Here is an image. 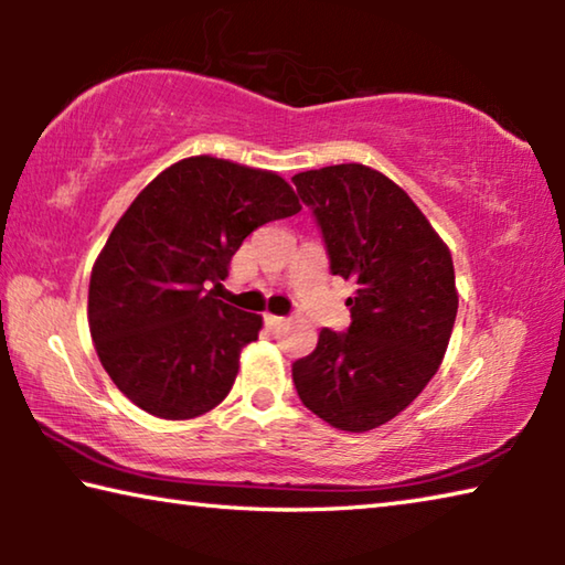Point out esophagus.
<instances>
[{
  "instance_id": "obj_1",
  "label": "esophagus",
  "mask_w": 565,
  "mask_h": 565,
  "mask_svg": "<svg viewBox=\"0 0 565 565\" xmlns=\"http://www.w3.org/2000/svg\"><path fill=\"white\" fill-rule=\"evenodd\" d=\"M264 323H266V329L276 331V329H281V327H284L286 319H284V317H274V313H266V317H264Z\"/></svg>"
}]
</instances>
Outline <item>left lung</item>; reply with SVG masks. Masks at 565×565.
<instances>
[{"instance_id": "left-lung-1", "label": "left lung", "mask_w": 565, "mask_h": 565, "mask_svg": "<svg viewBox=\"0 0 565 565\" xmlns=\"http://www.w3.org/2000/svg\"><path fill=\"white\" fill-rule=\"evenodd\" d=\"M333 276L356 281L347 331L323 329L291 376L303 406L341 431L398 416L441 366L458 294L451 252L381 171L337 164L291 177Z\"/></svg>"}]
</instances>
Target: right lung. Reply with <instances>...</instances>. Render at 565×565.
I'll use <instances>...</instances> for the list:
<instances>
[{
  "mask_svg": "<svg viewBox=\"0 0 565 565\" xmlns=\"http://www.w3.org/2000/svg\"><path fill=\"white\" fill-rule=\"evenodd\" d=\"M296 212L279 174L214 157L177 161L134 199L89 281L94 347L124 396L169 420L222 404L262 317L216 299L218 281L254 228Z\"/></svg>",
  "mask_w": 565,
  "mask_h": 565,
  "instance_id": "add662e5",
  "label": "right lung"
}]
</instances>
